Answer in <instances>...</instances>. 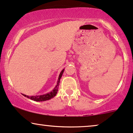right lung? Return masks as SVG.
<instances>
[{
    "mask_svg": "<svg viewBox=\"0 0 133 133\" xmlns=\"http://www.w3.org/2000/svg\"><path fill=\"white\" fill-rule=\"evenodd\" d=\"M63 71H64V69H63V70L61 72H60L59 76H58L57 84L56 86L55 87L54 89H53V90L52 91V92L48 93V94H46L43 95H38V96H29L25 95H24V94H22V95H23L24 96H25V97H27L28 98H29V99H32V100L35 101H46V100H49V99H51V98L54 97V96L56 95L57 93V92H58V85H59V83H60V78H61L62 76V75H63Z\"/></svg>",
    "mask_w": 133,
    "mask_h": 133,
    "instance_id": "add662e5",
    "label": "right lung"
}]
</instances>
